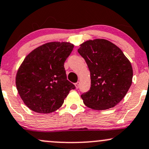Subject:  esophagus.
Here are the masks:
<instances>
[{"instance_id": "34e87169", "label": "esophagus", "mask_w": 149, "mask_h": 149, "mask_svg": "<svg viewBox=\"0 0 149 149\" xmlns=\"http://www.w3.org/2000/svg\"><path fill=\"white\" fill-rule=\"evenodd\" d=\"M79 85H80V82H77V83H75V86H76V88L78 89V87H79Z\"/></svg>"}]
</instances>
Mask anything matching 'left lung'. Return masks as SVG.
I'll return each mask as SVG.
<instances>
[{"label":"left lung","mask_w":149,"mask_h":149,"mask_svg":"<svg viewBox=\"0 0 149 149\" xmlns=\"http://www.w3.org/2000/svg\"><path fill=\"white\" fill-rule=\"evenodd\" d=\"M78 52L86 61L91 78L90 90L81 95L83 103L95 110L115 107L131 86L130 61L118 47L105 39L83 42Z\"/></svg>","instance_id":"left-lung-1"}]
</instances>
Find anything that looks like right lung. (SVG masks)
Here are the masks:
<instances>
[{
	"label": "right lung",
	"instance_id": "obj_1",
	"mask_svg": "<svg viewBox=\"0 0 149 149\" xmlns=\"http://www.w3.org/2000/svg\"><path fill=\"white\" fill-rule=\"evenodd\" d=\"M73 45L51 42L31 52L19 68L16 86L24 103L40 113L55 111L75 85L67 80L64 62Z\"/></svg>",
	"mask_w": 149,
	"mask_h": 149
}]
</instances>
